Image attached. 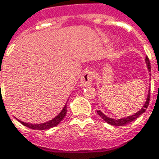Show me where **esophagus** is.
<instances>
[{
	"label": "esophagus",
	"instance_id": "1",
	"mask_svg": "<svg viewBox=\"0 0 159 159\" xmlns=\"http://www.w3.org/2000/svg\"><path fill=\"white\" fill-rule=\"evenodd\" d=\"M92 79H93V74L92 71L86 70L85 71L81 76V80H80V85L83 87L91 85L92 83Z\"/></svg>",
	"mask_w": 159,
	"mask_h": 159
}]
</instances>
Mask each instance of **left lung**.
I'll use <instances>...</instances> for the list:
<instances>
[{"mask_svg": "<svg viewBox=\"0 0 159 159\" xmlns=\"http://www.w3.org/2000/svg\"><path fill=\"white\" fill-rule=\"evenodd\" d=\"M146 63L147 65V68H148V70L149 72H151V65H150V61L149 58L146 56ZM149 101H150V91L148 92V95H147V98H146V101L145 104H144V106L142 107V109H140L139 110H138V112L135 113L134 115H132L130 116H127V117L124 118H121V119H113V118H110L106 116L102 112V111H100V110H97V112L98 114V116H99L100 117L103 119V121H105L107 123H109L110 125H113V126H124V125L128 124L129 122H131V121H134L135 119L139 117V116H141L145 111H146V109L148 107L149 105Z\"/></svg>", "mask_w": 159, "mask_h": 159, "instance_id": "8db88e82", "label": "left lung"}]
</instances>
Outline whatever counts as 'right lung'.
<instances>
[{"mask_svg": "<svg viewBox=\"0 0 159 159\" xmlns=\"http://www.w3.org/2000/svg\"><path fill=\"white\" fill-rule=\"evenodd\" d=\"M67 114V104H65V106L62 109V110L60 112L56 117L50 120V121H47V122H44V123H41V124H31V123H26V122H24V121H21L20 120L18 121H20L21 124H23L24 126L27 127V128H30L31 129H37V130H46V129H49V128H54L57 125L59 124L61 121L63 120V118L65 117Z\"/></svg>", "mask_w": 159, "mask_h": 159, "instance_id": "right-lung-1", "label": "right lung"}]
</instances>
